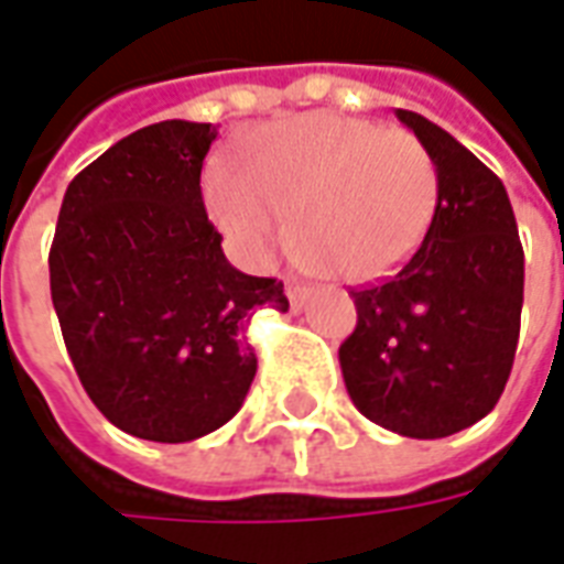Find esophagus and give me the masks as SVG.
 Wrapping results in <instances>:
<instances>
[{"label":"esophagus","mask_w":564,"mask_h":564,"mask_svg":"<svg viewBox=\"0 0 564 564\" xmlns=\"http://www.w3.org/2000/svg\"><path fill=\"white\" fill-rule=\"evenodd\" d=\"M286 299H290L293 311H302L307 299H311V290H307V286H302V283H290V286H286Z\"/></svg>","instance_id":"esophagus-1"}]
</instances>
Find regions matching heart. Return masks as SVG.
Wrapping results in <instances>:
<instances>
[{
  "label": "heart",
  "instance_id": "b5f03b06",
  "mask_svg": "<svg viewBox=\"0 0 564 564\" xmlns=\"http://www.w3.org/2000/svg\"><path fill=\"white\" fill-rule=\"evenodd\" d=\"M214 226L247 262H265L293 214L299 259L341 283H375L423 247L441 198L435 156L404 129L295 115L257 129L238 165L205 169Z\"/></svg>",
  "mask_w": 564,
  "mask_h": 564
}]
</instances>
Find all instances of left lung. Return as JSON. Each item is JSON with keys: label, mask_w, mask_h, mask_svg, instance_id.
Wrapping results in <instances>:
<instances>
[{"label": "left lung", "mask_w": 564, "mask_h": 564, "mask_svg": "<svg viewBox=\"0 0 564 564\" xmlns=\"http://www.w3.org/2000/svg\"><path fill=\"white\" fill-rule=\"evenodd\" d=\"M395 117L435 156L441 198L416 257L395 278L354 290L341 344L350 399L404 437H447L484 420L510 378L522 311L517 217L505 184L423 115Z\"/></svg>", "instance_id": "1"}]
</instances>
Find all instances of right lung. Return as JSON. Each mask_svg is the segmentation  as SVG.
Returning <instances> with one entry per match:
<instances>
[{"label":"right lung","instance_id":"obj_1","mask_svg":"<svg viewBox=\"0 0 564 564\" xmlns=\"http://www.w3.org/2000/svg\"><path fill=\"white\" fill-rule=\"evenodd\" d=\"M217 127L162 120L120 139L68 184L51 299L93 404L144 441L184 444L229 423L257 375V307L286 314L274 278L229 265L202 205Z\"/></svg>","mask_w":564,"mask_h":564}]
</instances>
